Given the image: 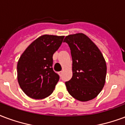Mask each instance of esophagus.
I'll use <instances>...</instances> for the list:
<instances>
[{
  "instance_id": "1",
  "label": "esophagus",
  "mask_w": 125,
  "mask_h": 125,
  "mask_svg": "<svg viewBox=\"0 0 125 125\" xmlns=\"http://www.w3.org/2000/svg\"><path fill=\"white\" fill-rule=\"evenodd\" d=\"M62 72H58V74H59V75H62Z\"/></svg>"
}]
</instances>
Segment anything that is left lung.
Returning <instances> with one entry per match:
<instances>
[{
    "label": "left lung",
    "instance_id": "left-lung-1",
    "mask_svg": "<svg viewBox=\"0 0 125 125\" xmlns=\"http://www.w3.org/2000/svg\"><path fill=\"white\" fill-rule=\"evenodd\" d=\"M68 44L72 57V79L65 82L67 91L82 102L92 100L99 94L105 83L106 62L100 50L83 33L70 34Z\"/></svg>",
    "mask_w": 125,
    "mask_h": 125
}]
</instances>
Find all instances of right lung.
<instances>
[{
    "label": "right lung",
    "instance_id": "obj_1",
    "mask_svg": "<svg viewBox=\"0 0 125 125\" xmlns=\"http://www.w3.org/2000/svg\"><path fill=\"white\" fill-rule=\"evenodd\" d=\"M63 38L64 36H40L20 55L17 79L20 88L29 97L42 99L53 93L60 77L52 69V58Z\"/></svg>",
    "mask_w": 125,
    "mask_h": 125
}]
</instances>
